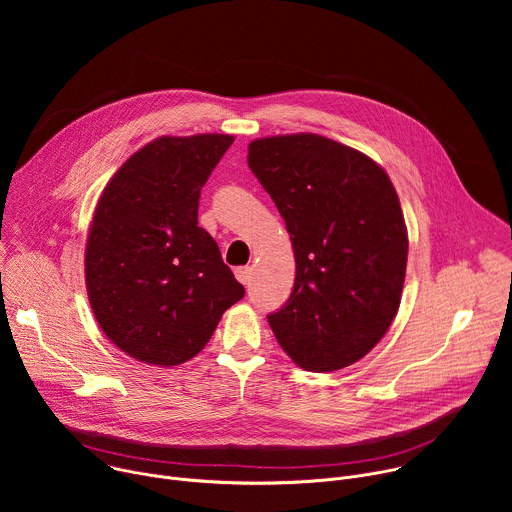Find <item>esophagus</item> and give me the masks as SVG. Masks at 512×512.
I'll return each instance as SVG.
<instances>
[{
  "label": "esophagus",
  "mask_w": 512,
  "mask_h": 512,
  "mask_svg": "<svg viewBox=\"0 0 512 512\" xmlns=\"http://www.w3.org/2000/svg\"><path fill=\"white\" fill-rule=\"evenodd\" d=\"M235 277H237L243 285H249V281H251V267H237V269H235Z\"/></svg>",
  "instance_id": "esophagus-1"
}]
</instances>
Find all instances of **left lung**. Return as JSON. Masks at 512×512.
Wrapping results in <instances>:
<instances>
[{"label":"left lung","mask_w":512,"mask_h":512,"mask_svg":"<svg viewBox=\"0 0 512 512\" xmlns=\"http://www.w3.org/2000/svg\"><path fill=\"white\" fill-rule=\"evenodd\" d=\"M251 172L283 216L296 255L294 291L267 316L298 367L338 371L389 330L407 267V229L387 172L316 133L249 143Z\"/></svg>","instance_id":"1"}]
</instances>
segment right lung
I'll use <instances>...</instances> for the list:
<instances>
[{
    "label": "right lung",
    "mask_w": 512,
    "mask_h": 512,
    "mask_svg": "<svg viewBox=\"0 0 512 512\" xmlns=\"http://www.w3.org/2000/svg\"><path fill=\"white\" fill-rule=\"evenodd\" d=\"M233 135L158 137L105 186L87 239L85 279L105 336L145 364L196 356L245 296L216 241L198 227V200Z\"/></svg>",
    "instance_id": "right-lung-1"
}]
</instances>
